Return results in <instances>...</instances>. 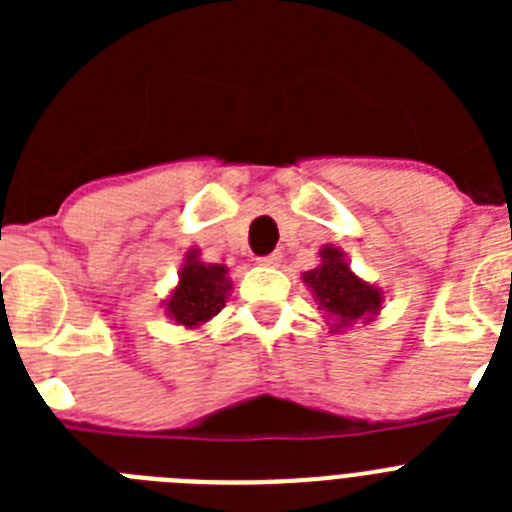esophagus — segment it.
<instances>
[{"instance_id": "obj_1", "label": "esophagus", "mask_w": 512, "mask_h": 512, "mask_svg": "<svg viewBox=\"0 0 512 512\" xmlns=\"http://www.w3.org/2000/svg\"><path fill=\"white\" fill-rule=\"evenodd\" d=\"M256 261H259L261 266H279V264H282V253H277V251L266 253V256H259Z\"/></svg>"}]
</instances>
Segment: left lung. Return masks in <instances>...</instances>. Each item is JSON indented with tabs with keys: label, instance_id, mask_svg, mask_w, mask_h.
I'll return each mask as SVG.
<instances>
[{
	"label": "left lung",
	"instance_id": "8db88e82",
	"mask_svg": "<svg viewBox=\"0 0 512 512\" xmlns=\"http://www.w3.org/2000/svg\"><path fill=\"white\" fill-rule=\"evenodd\" d=\"M302 282L312 292L318 310L325 312L333 333L351 328L356 320H374L382 310V289L356 277L346 253L338 246L320 248V264L302 274Z\"/></svg>",
	"mask_w": 512,
	"mask_h": 512
}]
</instances>
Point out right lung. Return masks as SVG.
Instances as JSON below:
<instances>
[{
  "label": "right lung",
  "mask_w": 512,
  "mask_h": 512,
  "mask_svg": "<svg viewBox=\"0 0 512 512\" xmlns=\"http://www.w3.org/2000/svg\"><path fill=\"white\" fill-rule=\"evenodd\" d=\"M230 289L233 282L228 277V266L207 264L200 259V248H189L179 271V282L164 300V310L182 328H202L223 310Z\"/></svg>",
  "instance_id": "add662e5"
}]
</instances>
